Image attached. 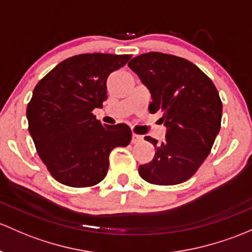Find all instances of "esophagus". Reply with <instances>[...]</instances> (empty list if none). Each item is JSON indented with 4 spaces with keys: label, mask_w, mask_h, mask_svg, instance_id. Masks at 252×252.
Segmentation results:
<instances>
[{
    "label": "esophagus",
    "mask_w": 252,
    "mask_h": 252,
    "mask_svg": "<svg viewBox=\"0 0 252 252\" xmlns=\"http://www.w3.org/2000/svg\"><path fill=\"white\" fill-rule=\"evenodd\" d=\"M141 140H142L141 135H137V134L133 133V136H131V142H133V144H136V142L141 141Z\"/></svg>",
    "instance_id": "esophagus-1"
}]
</instances>
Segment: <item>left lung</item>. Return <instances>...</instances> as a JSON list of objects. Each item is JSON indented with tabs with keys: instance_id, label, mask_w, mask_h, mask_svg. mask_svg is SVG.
Listing matches in <instances>:
<instances>
[{
	"instance_id": "8db88e82",
	"label": "left lung",
	"mask_w": 252,
	"mask_h": 252,
	"mask_svg": "<svg viewBox=\"0 0 252 252\" xmlns=\"http://www.w3.org/2000/svg\"><path fill=\"white\" fill-rule=\"evenodd\" d=\"M152 96L151 113L161 112L165 140L146 136L156 155L139 166L145 181L170 186L187 181L210 153L222 118V102L215 84L199 67L184 58L151 52L128 63Z\"/></svg>"
}]
</instances>
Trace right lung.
<instances>
[{"label":"right lung","mask_w":252,"mask_h":252,"mask_svg":"<svg viewBox=\"0 0 252 252\" xmlns=\"http://www.w3.org/2000/svg\"><path fill=\"white\" fill-rule=\"evenodd\" d=\"M130 54H79L58 63L37 83L26 108L29 131L52 176L70 187H89L104 180L108 156L128 146L126 124L102 126L93 110L107 99L108 76Z\"/></svg>","instance_id":"obj_1"}]
</instances>
